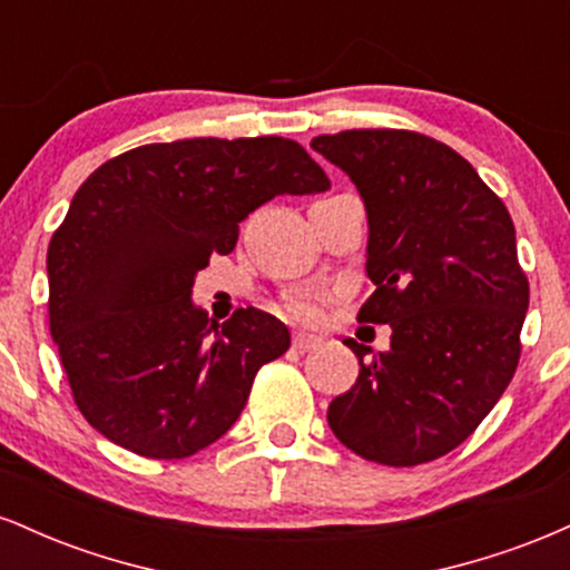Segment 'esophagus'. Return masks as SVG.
I'll list each match as a JSON object with an SVG mask.
<instances>
[{
  "mask_svg": "<svg viewBox=\"0 0 570 570\" xmlns=\"http://www.w3.org/2000/svg\"><path fill=\"white\" fill-rule=\"evenodd\" d=\"M318 345H322V340H318V337H307V335H294L292 337V348L299 351V353L318 348Z\"/></svg>",
  "mask_w": 570,
  "mask_h": 570,
  "instance_id": "34e87169",
  "label": "esophagus"
}]
</instances>
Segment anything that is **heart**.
I'll return each instance as SVG.
<instances>
[{"mask_svg": "<svg viewBox=\"0 0 570 570\" xmlns=\"http://www.w3.org/2000/svg\"><path fill=\"white\" fill-rule=\"evenodd\" d=\"M289 313L292 316H297L299 322H316L318 303L311 297V294H297V297L289 299Z\"/></svg>", "mask_w": 570, "mask_h": 570, "instance_id": "1", "label": "heart"}]
</instances>
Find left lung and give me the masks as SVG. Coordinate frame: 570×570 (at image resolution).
I'll return each mask as SVG.
<instances>
[{"label": "left lung", "mask_w": 570, "mask_h": 570, "mask_svg": "<svg viewBox=\"0 0 570 570\" xmlns=\"http://www.w3.org/2000/svg\"><path fill=\"white\" fill-rule=\"evenodd\" d=\"M311 147L367 208L375 292L358 322L391 326L389 351L345 340L362 370L326 421L367 461H434L480 426L520 362L528 278L512 217L472 163L415 130H343Z\"/></svg>", "instance_id": "8db88e82"}]
</instances>
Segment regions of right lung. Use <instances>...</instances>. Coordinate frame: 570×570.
I'll return each mask as SVG.
<instances>
[{"label":"right lung","mask_w":570,"mask_h":570,"mask_svg":"<svg viewBox=\"0 0 570 570\" xmlns=\"http://www.w3.org/2000/svg\"><path fill=\"white\" fill-rule=\"evenodd\" d=\"M330 179L297 141L144 144L96 168L48 246L50 335L85 421L158 461L187 458L238 421L254 375L289 348L271 313L217 324L193 303L212 254L276 195Z\"/></svg>","instance_id":"right-lung-1"}]
</instances>
